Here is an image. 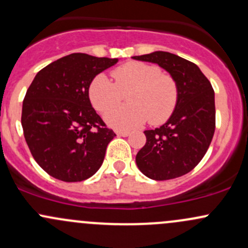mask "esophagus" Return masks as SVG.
Listing matches in <instances>:
<instances>
[{"label":"esophagus","mask_w":248,"mask_h":248,"mask_svg":"<svg viewBox=\"0 0 248 248\" xmlns=\"http://www.w3.org/2000/svg\"><path fill=\"white\" fill-rule=\"evenodd\" d=\"M116 135H118V137L126 138L129 135V132H127V130H118V132H116Z\"/></svg>","instance_id":"obj_1"}]
</instances>
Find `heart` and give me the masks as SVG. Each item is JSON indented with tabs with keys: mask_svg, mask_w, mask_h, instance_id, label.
Here are the masks:
<instances>
[{
	"mask_svg": "<svg viewBox=\"0 0 248 248\" xmlns=\"http://www.w3.org/2000/svg\"><path fill=\"white\" fill-rule=\"evenodd\" d=\"M111 76L115 83L105 74H99L88 88L95 109L105 113L112 108L105 114L108 126L127 130L141 126L148 119L153 124H162L172 115L178 102V86L172 76L162 74L159 67L130 61L115 68ZM124 93L127 94L129 105L116 108Z\"/></svg>",
	"mask_w": 248,
	"mask_h": 248,
	"instance_id": "b5f03b06",
	"label": "heart"
}]
</instances>
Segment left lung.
I'll return each instance as SVG.
<instances>
[{"mask_svg":"<svg viewBox=\"0 0 248 248\" xmlns=\"http://www.w3.org/2000/svg\"><path fill=\"white\" fill-rule=\"evenodd\" d=\"M132 59L152 62L170 73L178 86V102L159 128L145 130L146 145L135 161L153 180H170L195 167L207 152L216 129L214 91L193 62L167 51H153Z\"/></svg>","mask_w":248,"mask_h":248,"instance_id":"1","label":"left lung"}]
</instances>
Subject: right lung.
<instances>
[{
	"instance_id": "obj_1",
	"label": "right lung",
	"mask_w": 248,
	"mask_h": 248,
	"mask_svg": "<svg viewBox=\"0 0 248 248\" xmlns=\"http://www.w3.org/2000/svg\"><path fill=\"white\" fill-rule=\"evenodd\" d=\"M118 61L70 54L41 69L29 86L21 118L24 139L35 161L53 178L83 181L101 167L116 135L92 107L88 88Z\"/></svg>"
}]
</instances>
